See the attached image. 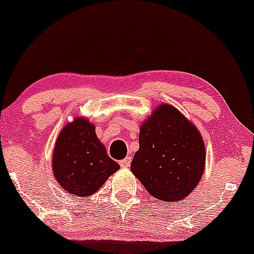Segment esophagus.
<instances>
[{
	"label": "esophagus",
	"mask_w": 254,
	"mask_h": 254,
	"mask_svg": "<svg viewBox=\"0 0 254 254\" xmlns=\"http://www.w3.org/2000/svg\"><path fill=\"white\" fill-rule=\"evenodd\" d=\"M130 161H132V158H130V157H126L125 159H122V161H120V165H121L122 168L129 167Z\"/></svg>",
	"instance_id": "obj_1"
}]
</instances>
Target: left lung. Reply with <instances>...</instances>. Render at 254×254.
<instances>
[{
  "label": "left lung",
  "mask_w": 254,
  "mask_h": 254,
  "mask_svg": "<svg viewBox=\"0 0 254 254\" xmlns=\"http://www.w3.org/2000/svg\"><path fill=\"white\" fill-rule=\"evenodd\" d=\"M204 165L200 133L172 105L162 104L141 125L130 170L152 196L167 203L185 199L200 181Z\"/></svg>",
  "instance_id": "8db88e82"
}]
</instances>
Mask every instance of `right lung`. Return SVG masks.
Returning a JSON list of instances; mask_svg holds the SVG:
<instances>
[{
	"label": "right lung",
	"mask_w": 254,
	"mask_h": 254,
	"mask_svg": "<svg viewBox=\"0 0 254 254\" xmlns=\"http://www.w3.org/2000/svg\"><path fill=\"white\" fill-rule=\"evenodd\" d=\"M118 169L120 165L107 155L90 121L76 119L61 130L54 150L53 172L68 193L93 194Z\"/></svg>",
	"instance_id": "1"
}]
</instances>
